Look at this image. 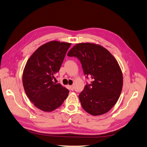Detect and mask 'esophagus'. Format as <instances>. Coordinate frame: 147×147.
I'll list each match as a JSON object with an SVG mask.
<instances>
[{"label": "esophagus", "instance_id": "1", "mask_svg": "<svg viewBox=\"0 0 147 147\" xmlns=\"http://www.w3.org/2000/svg\"><path fill=\"white\" fill-rule=\"evenodd\" d=\"M69 88H70V89L71 90H73L74 89V86H73V85H71V86H69Z\"/></svg>", "mask_w": 147, "mask_h": 147}]
</instances>
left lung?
Segmentation results:
<instances>
[{
	"instance_id": "1",
	"label": "left lung",
	"mask_w": 147,
	"mask_h": 147,
	"mask_svg": "<svg viewBox=\"0 0 147 147\" xmlns=\"http://www.w3.org/2000/svg\"><path fill=\"white\" fill-rule=\"evenodd\" d=\"M68 56L76 57L84 74L92 81L79 96L84 109L93 116L109 111L117 102L123 86V76L116 59L107 49L91 43L74 46Z\"/></svg>"
}]
</instances>
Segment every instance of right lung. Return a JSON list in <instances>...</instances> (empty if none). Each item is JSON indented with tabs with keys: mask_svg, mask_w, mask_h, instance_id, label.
Segmentation results:
<instances>
[{
	"mask_svg": "<svg viewBox=\"0 0 147 147\" xmlns=\"http://www.w3.org/2000/svg\"><path fill=\"white\" fill-rule=\"evenodd\" d=\"M71 45L55 40L46 43L37 49L25 65L22 76L24 90L30 101L40 110L54 111L68 95V89L53 80Z\"/></svg>",
	"mask_w": 147,
	"mask_h": 147,
	"instance_id": "right-lung-1",
	"label": "right lung"
}]
</instances>
